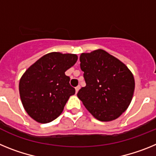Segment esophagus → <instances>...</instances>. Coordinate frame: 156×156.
<instances>
[{"label": "esophagus", "instance_id": "obj_1", "mask_svg": "<svg viewBox=\"0 0 156 156\" xmlns=\"http://www.w3.org/2000/svg\"><path fill=\"white\" fill-rule=\"evenodd\" d=\"M79 89H80V86H78L77 87H75V92H76V93H78Z\"/></svg>", "mask_w": 156, "mask_h": 156}]
</instances>
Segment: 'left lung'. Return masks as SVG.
I'll list each match as a JSON object with an SVG mask.
<instances>
[{"label": "left lung", "instance_id": "1", "mask_svg": "<svg viewBox=\"0 0 156 156\" xmlns=\"http://www.w3.org/2000/svg\"><path fill=\"white\" fill-rule=\"evenodd\" d=\"M86 86L78 98L92 115L102 122L115 120L128 108L135 88L133 75L122 62L103 49L80 55Z\"/></svg>", "mask_w": 156, "mask_h": 156}]
</instances>
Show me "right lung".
Masks as SVG:
<instances>
[{
	"label": "right lung",
	"mask_w": 156,
	"mask_h": 156,
	"mask_svg": "<svg viewBox=\"0 0 156 156\" xmlns=\"http://www.w3.org/2000/svg\"><path fill=\"white\" fill-rule=\"evenodd\" d=\"M75 54L50 52L26 70L19 89L27 113L35 121L48 123L63 112L69 97L75 93L65 71L74 66Z\"/></svg>",
	"instance_id": "add662e5"
}]
</instances>
